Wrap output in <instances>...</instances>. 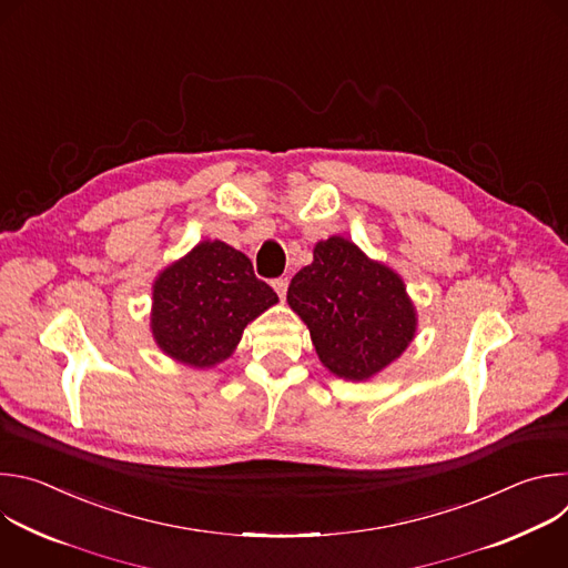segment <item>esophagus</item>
<instances>
[{"label": "esophagus", "instance_id": "34e87169", "mask_svg": "<svg viewBox=\"0 0 568 568\" xmlns=\"http://www.w3.org/2000/svg\"><path fill=\"white\" fill-rule=\"evenodd\" d=\"M287 285H290L287 276H281V278H274V281H272V287L276 290L278 298H285V294H287Z\"/></svg>", "mask_w": 568, "mask_h": 568}]
</instances>
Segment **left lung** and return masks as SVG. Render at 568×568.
<instances>
[{"instance_id": "left-lung-1", "label": "left lung", "mask_w": 568, "mask_h": 568, "mask_svg": "<svg viewBox=\"0 0 568 568\" xmlns=\"http://www.w3.org/2000/svg\"><path fill=\"white\" fill-rule=\"evenodd\" d=\"M287 303L310 328L318 359L344 379L379 373L416 333L399 276L337 235L314 247L312 265L287 287Z\"/></svg>"}]
</instances>
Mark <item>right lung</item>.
<instances>
[{"label": "right lung", "instance_id": "right-lung-1", "mask_svg": "<svg viewBox=\"0 0 568 568\" xmlns=\"http://www.w3.org/2000/svg\"><path fill=\"white\" fill-rule=\"evenodd\" d=\"M278 301L252 261L224 242H202L154 283L152 335L178 362L204 368L231 355L247 323Z\"/></svg>", "mask_w": 568, "mask_h": 568}]
</instances>
